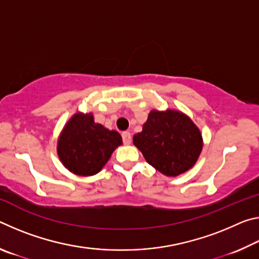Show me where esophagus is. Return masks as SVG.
<instances>
[{
	"mask_svg": "<svg viewBox=\"0 0 259 259\" xmlns=\"http://www.w3.org/2000/svg\"><path fill=\"white\" fill-rule=\"evenodd\" d=\"M122 140H123L124 145H129L131 143V134L129 131H124V133H122Z\"/></svg>",
	"mask_w": 259,
	"mask_h": 259,
	"instance_id": "34e87169",
	"label": "esophagus"
}]
</instances>
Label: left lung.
<instances>
[{
    "mask_svg": "<svg viewBox=\"0 0 259 259\" xmlns=\"http://www.w3.org/2000/svg\"><path fill=\"white\" fill-rule=\"evenodd\" d=\"M134 144L152 166L176 177L191 169L202 150V137L190 117L181 112L152 111Z\"/></svg>",
    "mask_w": 259,
    "mask_h": 259,
    "instance_id": "left-lung-1",
    "label": "left lung"
}]
</instances>
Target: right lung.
<instances>
[{
	"label": "right lung",
	"instance_id": "add662e5",
	"mask_svg": "<svg viewBox=\"0 0 259 259\" xmlns=\"http://www.w3.org/2000/svg\"><path fill=\"white\" fill-rule=\"evenodd\" d=\"M121 144L122 138L117 131H109L95 123L91 114L77 113L65 125L57 152L69 171L80 176H93L102 170Z\"/></svg>",
	"mask_w": 259,
	"mask_h": 259
}]
</instances>
